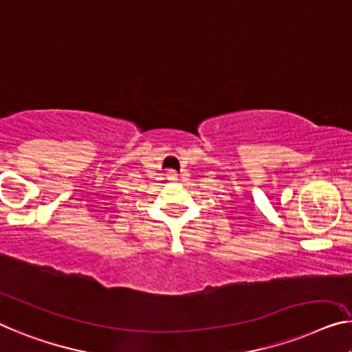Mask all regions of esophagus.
Listing matches in <instances>:
<instances>
[{
	"mask_svg": "<svg viewBox=\"0 0 352 352\" xmlns=\"http://www.w3.org/2000/svg\"><path fill=\"white\" fill-rule=\"evenodd\" d=\"M166 177H167V180H169V182H175L177 180V172L175 170H167Z\"/></svg>",
	"mask_w": 352,
	"mask_h": 352,
	"instance_id": "esophagus-1",
	"label": "esophagus"
}]
</instances>
